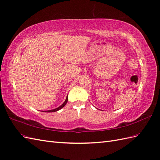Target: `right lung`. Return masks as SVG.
Returning a JSON list of instances; mask_svg holds the SVG:
<instances>
[{
  "mask_svg": "<svg viewBox=\"0 0 160 160\" xmlns=\"http://www.w3.org/2000/svg\"><path fill=\"white\" fill-rule=\"evenodd\" d=\"M67 102H68V96H67V98H66V100H65V101L64 102V103L62 104V105H60V106L59 107H58V108H54V109H52V110L44 111H42V112H56V111H59V110H60V109H61V108H63V107L65 106L66 104L67 103Z\"/></svg>",
  "mask_w": 160,
  "mask_h": 160,
  "instance_id": "add662e5",
  "label": "right lung"
}]
</instances>
